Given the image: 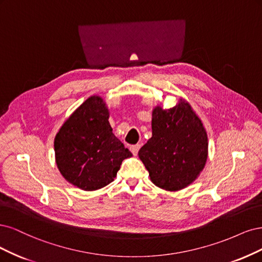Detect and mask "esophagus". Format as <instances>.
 I'll return each mask as SVG.
<instances>
[{
    "mask_svg": "<svg viewBox=\"0 0 262 262\" xmlns=\"http://www.w3.org/2000/svg\"><path fill=\"white\" fill-rule=\"evenodd\" d=\"M139 149H140V145H139V143H137V145H133V146H130V151H132L134 156H137Z\"/></svg>",
    "mask_w": 262,
    "mask_h": 262,
    "instance_id": "1",
    "label": "esophagus"
}]
</instances>
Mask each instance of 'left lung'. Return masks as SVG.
Wrapping results in <instances>:
<instances>
[{
    "label": "left lung",
    "instance_id": "1",
    "mask_svg": "<svg viewBox=\"0 0 262 262\" xmlns=\"http://www.w3.org/2000/svg\"><path fill=\"white\" fill-rule=\"evenodd\" d=\"M152 137L138 156L156 186L176 191L187 187L204 170L208 137L199 117L181 99L175 106L152 112Z\"/></svg>",
    "mask_w": 262,
    "mask_h": 262
}]
</instances>
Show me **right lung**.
Returning a JSON list of instances; mask_svg holds the SVG:
<instances>
[{"label": "right lung", "instance_id": "obj_1", "mask_svg": "<svg viewBox=\"0 0 262 262\" xmlns=\"http://www.w3.org/2000/svg\"><path fill=\"white\" fill-rule=\"evenodd\" d=\"M55 160L64 179L82 190L114 181L130 151L112 133L102 98H88L66 120L54 139Z\"/></svg>", "mask_w": 262, "mask_h": 262}]
</instances>
